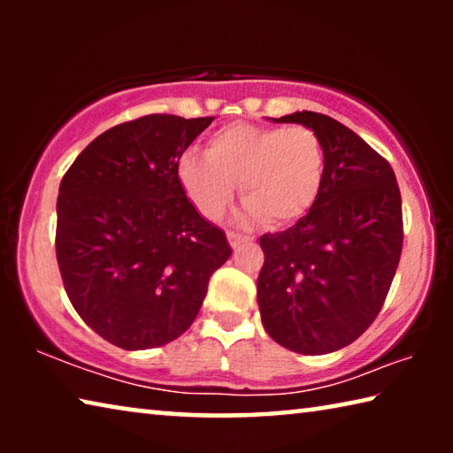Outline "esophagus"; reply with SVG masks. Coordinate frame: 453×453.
I'll list each match as a JSON object with an SVG mask.
<instances>
[{
    "label": "esophagus",
    "mask_w": 453,
    "mask_h": 453,
    "mask_svg": "<svg viewBox=\"0 0 453 453\" xmlns=\"http://www.w3.org/2000/svg\"><path fill=\"white\" fill-rule=\"evenodd\" d=\"M227 240H229V245H232L234 250H237L242 243H248L250 237H245L242 234H235V232H227Z\"/></svg>",
    "instance_id": "obj_1"
}]
</instances>
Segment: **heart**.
<instances>
[{"label": "heart", "instance_id": "1", "mask_svg": "<svg viewBox=\"0 0 453 453\" xmlns=\"http://www.w3.org/2000/svg\"><path fill=\"white\" fill-rule=\"evenodd\" d=\"M324 178V142L308 126H227L210 135L205 156L186 151L178 164L181 188L205 219L226 211L237 183L245 216L273 227L303 218Z\"/></svg>", "mask_w": 453, "mask_h": 453}]
</instances>
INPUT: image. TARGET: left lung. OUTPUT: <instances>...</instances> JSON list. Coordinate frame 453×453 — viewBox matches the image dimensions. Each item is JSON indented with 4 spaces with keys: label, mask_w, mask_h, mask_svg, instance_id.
Masks as SVG:
<instances>
[{
    "label": "left lung",
    "mask_w": 453,
    "mask_h": 453,
    "mask_svg": "<svg viewBox=\"0 0 453 453\" xmlns=\"http://www.w3.org/2000/svg\"><path fill=\"white\" fill-rule=\"evenodd\" d=\"M273 121L321 137L326 178L296 226L259 237V313L280 346L329 354L356 342L386 302L403 245L400 188L388 159L334 118L296 111Z\"/></svg>",
    "instance_id": "1"
}]
</instances>
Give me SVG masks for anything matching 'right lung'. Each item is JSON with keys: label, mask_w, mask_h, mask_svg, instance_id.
<instances>
[{"label": "right lung", "mask_w": 453, "mask_h": 453, "mask_svg": "<svg viewBox=\"0 0 453 453\" xmlns=\"http://www.w3.org/2000/svg\"><path fill=\"white\" fill-rule=\"evenodd\" d=\"M213 118L167 113L97 135L59 183L56 256L80 318L113 346L150 349L194 324L211 273L232 256L178 180Z\"/></svg>", "instance_id": "right-lung-1"}]
</instances>
